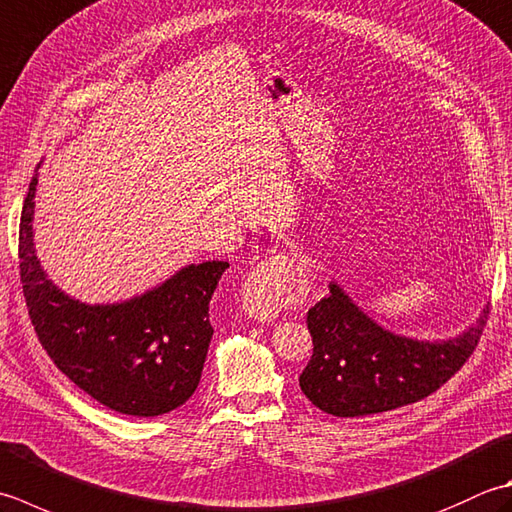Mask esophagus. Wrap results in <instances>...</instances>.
<instances>
[{
    "mask_svg": "<svg viewBox=\"0 0 512 512\" xmlns=\"http://www.w3.org/2000/svg\"><path fill=\"white\" fill-rule=\"evenodd\" d=\"M306 266L288 255H275L248 275L242 306L255 322H273L282 308H295L308 297Z\"/></svg>",
    "mask_w": 512,
    "mask_h": 512,
    "instance_id": "34e87169",
    "label": "esophagus"
}]
</instances>
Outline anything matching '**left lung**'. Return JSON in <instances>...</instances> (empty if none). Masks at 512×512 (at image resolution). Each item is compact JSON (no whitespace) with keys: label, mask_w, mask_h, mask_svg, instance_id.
<instances>
[{"label":"left lung","mask_w":512,"mask_h":512,"mask_svg":"<svg viewBox=\"0 0 512 512\" xmlns=\"http://www.w3.org/2000/svg\"><path fill=\"white\" fill-rule=\"evenodd\" d=\"M486 319L488 306L462 335L437 342L395 335L330 282V295L308 310L313 357L299 375V386L319 410L335 417H364L415 404L466 364Z\"/></svg>","instance_id":"left-lung-1"}]
</instances>
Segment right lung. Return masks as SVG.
<instances>
[{
  "instance_id": "obj_1",
  "label": "right lung",
  "mask_w": 512,
  "mask_h": 512,
  "mask_svg": "<svg viewBox=\"0 0 512 512\" xmlns=\"http://www.w3.org/2000/svg\"><path fill=\"white\" fill-rule=\"evenodd\" d=\"M35 190L37 175L19 222V275L39 344L110 410L157 417L182 406L202 377L213 337L208 304L228 262L190 264L126 302L84 304L50 282L35 255Z\"/></svg>"
}]
</instances>
